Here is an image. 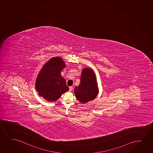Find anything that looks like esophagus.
<instances>
[{
	"label": "esophagus",
	"instance_id": "esophagus-1",
	"mask_svg": "<svg viewBox=\"0 0 153 153\" xmlns=\"http://www.w3.org/2000/svg\"><path fill=\"white\" fill-rule=\"evenodd\" d=\"M72 90H73V87H72V86H70V87H69V91H72Z\"/></svg>",
	"mask_w": 153,
	"mask_h": 153
}]
</instances>
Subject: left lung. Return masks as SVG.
Returning <instances> with one entry per match:
<instances>
[{
  "mask_svg": "<svg viewBox=\"0 0 153 153\" xmlns=\"http://www.w3.org/2000/svg\"><path fill=\"white\" fill-rule=\"evenodd\" d=\"M76 98L82 104L94 100L99 93L96 76L92 69H83L80 84L74 89Z\"/></svg>",
  "mask_w": 153,
  "mask_h": 153,
  "instance_id": "8db88e82",
  "label": "left lung"
}]
</instances>
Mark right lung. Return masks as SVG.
Segmentation results:
<instances>
[{"label": "right lung", "instance_id": "add662e5", "mask_svg": "<svg viewBox=\"0 0 153 153\" xmlns=\"http://www.w3.org/2000/svg\"><path fill=\"white\" fill-rule=\"evenodd\" d=\"M66 67L62 58L57 56L45 63L37 76L35 88L40 96L48 102L55 101L69 91L61 71Z\"/></svg>", "mask_w": 153, "mask_h": 153}]
</instances>
